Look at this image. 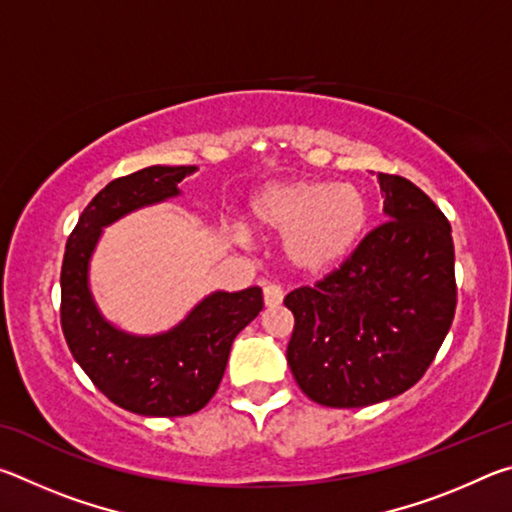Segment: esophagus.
I'll list each match as a JSON object with an SVG mask.
<instances>
[{
  "mask_svg": "<svg viewBox=\"0 0 512 512\" xmlns=\"http://www.w3.org/2000/svg\"><path fill=\"white\" fill-rule=\"evenodd\" d=\"M284 298V291L280 284H264V305L266 307H277Z\"/></svg>",
  "mask_w": 512,
  "mask_h": 512,
  "instance_id": "1",
  "label": "esophagus"
}]
</instances>
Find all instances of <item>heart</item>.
Instances as JSON below:
<instances>
[{
    "label": "heart",
    "instance_id": "heart-1",
    "mask_svg": "<svg viewBox=\"0 0 512 512\" xmlns=\"http://www.w3.org/2000/svg\"><path fill=\"white\" fill-rule=\"evenodd\" d=\"M246 221L259 235L284 239V253L296 271L325 275L339 268L366 237L370 205L352 185L293 180L259 189Z\"/></svg>",
    "mask_w": 512,
    "mask_h": 512
}]
</instances>
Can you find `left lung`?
Instances as JSON below:
<instances>
[{
    "instance_id": "obj_1",
    "label": "left lung",
    "mask_w": 512,
    "mask_h": 512,
    "mask_svg": "<svg viewBox=\"0 0 512 512\" xmlns=\"http://www.w3.org/2000/svg\"><path fill=\"white\" fill-rule=\"evenodd\" d=\"M388 221L345 262L284 305L296 325L287 348L309 400L361 409L409 391L452 327V225L411 180L379 173Z\"/></svg>"
}]
</instances>
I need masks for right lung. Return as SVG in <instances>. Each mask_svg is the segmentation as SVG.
Instances as JSON below:
<instances>
[{
    "label": "right lung",
    "mask_w": 512,
    "mask_h": 512,
    "mask_svg": "<svg viewBox=\"0 0 512 512\" xmlns=\"http://www.w3.org/2000/svg\"><path fill=\"white\" fill-rule=\"evenodd\" d=\"M196 167H146L115 178L92 198L67 239L60 268V325L92 384L121 409L176 418L201 411L221 384L235 336L264 309L262 289L212 293L167 334L131 336L101 318L88 262L101 228L137 207L178 194Z\"/></svg>",
    "instance_id": "add662e5"
}]
</instances>
